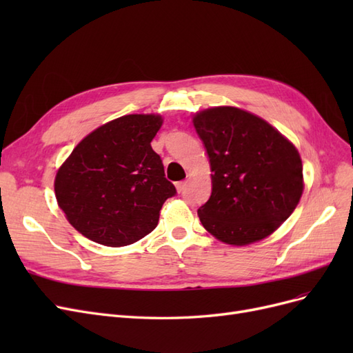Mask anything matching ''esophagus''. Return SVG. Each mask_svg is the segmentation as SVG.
I'll use <instances>...</instances> for the list:
<instances>
[{
    "mask_svg": "<svg viewBox=\"0 0 353 353\" xmlns=\"http://www.w3.org/2000/svg\"><path fill=\"white\" fill-rule=\"evenodd\" d=\"M185 185H187V181H179V183L175 184L178 193H183V191L185 190Z\"/></svg>",
    "mask_w": 353,
    "mask_h": 353,
    "instance_id": "1",
    "label": "esophagus"
}]
</instances>
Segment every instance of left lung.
Masks as SVG:
<instances>
[{
  "mask_svg": "<svg viewBox=\"0 0 353 353\" xmlns=\"http://www.w3.org/2000/svg\"><path fill=\"white\" fill-rule=\"evenodd\" d=\"M212 169V194L197 213L212 236L245 245L268 237L303 193L296 147L268 122L230 105L193 119Z\"/></svg>",
  "mask_w": 353,
  "mask_h": 353,
  "instance_id": "left-lung-1",
  "label": "left lung"
}]
</instances>
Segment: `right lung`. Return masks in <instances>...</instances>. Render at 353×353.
I'll use <instances>...</instances> for the list:
<instances>
[{"label":"right lung","instance_id":"1","mask_svg":"<svg viewBox=\"0 0 353 353\" xmlns=\"http://www.w3.org/2000/svg\"><path fill=\"white\" fill-rule=\"evenodd\" d=\"M159 114H126L87 135L60 166L56 199L87 239L121 248L150 234L163 203L176 194L152 140Z\"/></svg>","mask_w":353,"mask_h":353}]
</instances>
